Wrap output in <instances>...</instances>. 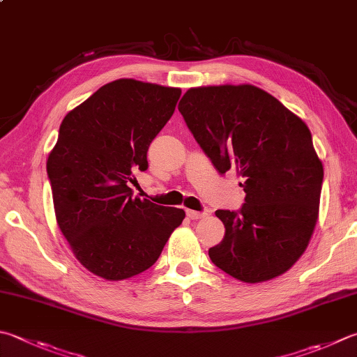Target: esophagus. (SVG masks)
Listing matches in <instances>:
<instances>
[{"mask_svg": "<svg viewBox=\"0 0 357 357\" xmlns=\"http://www.w3.org/2000/svg\"><path fill=\"white\" fill-rule=\"evenodd\" d=\"M186 216L190 218V219H192V220H197V219H202V218H205V216H208V213H200V211H194V210H186Z\"/></svg>", "mask_w": 357, "mask_h": 357, "instance_id": "34e87169", "label": "esophagus"}]
</instances>
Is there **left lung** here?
<instances>
[{
  "mask_svg": "<svg viewBox=\"0 0 357 357\" xmlns=\"http://www.w3.org/2000/svg\"><path fill=\"white\" fill-rule=\"evenodd\" d=\"M178 110L216 169L245 178L241 210L216 211L225 236L208 250L211 261L242 283L283 275L319 219L324 165L306 123L250 84L190 89Z\"/></svg>",
  "mask_w": 357,
  "mask_h": 357,
  "instance_id": "8db88e82",
  "label": "left lung"
}]
</instances>
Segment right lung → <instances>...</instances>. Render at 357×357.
Returning <instances> with one entry per match:
<instances>
[{"label":"right lung","instance_id":"add662e5","mask_svg":"<svg viewBox=\"0 0 357 357\" xmlns=\"http://www.w3.org/2000/svg\"><path fill=\"white\" fill-rule=\"evenodd\" d=\"M180 89L118 79L66 113L48 155L57 225L76 259L107 281L144 272L185 219L132 196L147 149L176 110Z\"/></svg>","mask_w":357,"mask_h":357}]
</instances>
